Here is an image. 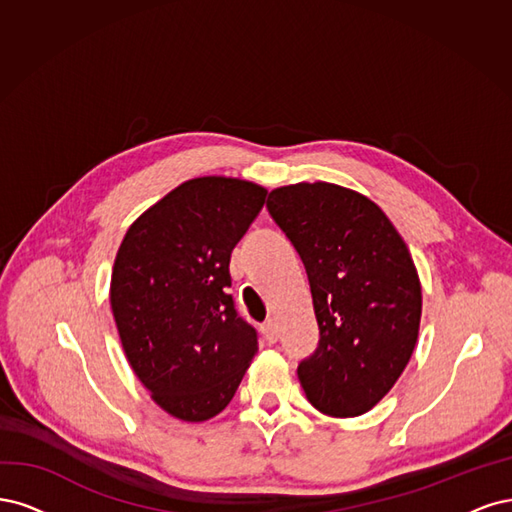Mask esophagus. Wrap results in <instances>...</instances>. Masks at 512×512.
<instances>
[{"mask_svg":"<svg viewBox=\"0 0 512 512\" xmlns=\"http://www.w3.org/2000/svg\"><path fill=\"white\" fill-rule=\"evenodd\" d=\"M261 336L268 344H274L278 340V327L274 321H266L261 325Z\"/></svg>","mask_w":512,"mask_h":512,"instance_id":"1","label":"esophagus"}]
</instances>
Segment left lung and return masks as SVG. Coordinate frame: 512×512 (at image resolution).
Segmentation results:
<instances>
[{"instance_id": "left-lung-1", "label": "left lung", "mask_w": 512, "mask_h": 512, "mask_svg": "<svg viewBox=\"0 0 512 512\" xmlns=\"http://www.w3.org/2000/svg\"><path fill=\"white\" fill-rule=\"evenodd\" d=\"M302 257L319 344L300 361L308 402L329 417H357L381 402L415 351L421 285L387 214L329 183L274 189L266 204Z\"/></svg>"}]
</instances>
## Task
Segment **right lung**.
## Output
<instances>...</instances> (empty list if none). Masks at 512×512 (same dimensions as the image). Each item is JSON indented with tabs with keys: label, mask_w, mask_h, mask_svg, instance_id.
<instances>
[{
	"label": "right lung",
	"mask_w": 512,
	"mask_h": 512,
	"mask_svg": "<svg viewBox=\"0 0 512 512\" xmlns=\"http://www.w3.org/2000/svg\"><path fill=\"white\" fill-rule=\"evenodd\" d=\"M266 195L238 178L187 180L127 229L114 259L110 304L125 355L176 419L219 415L257 353V329L229 295V257Z\"/></svg>",
	"instance_id": "right-lung-1"
}]
</instances>
